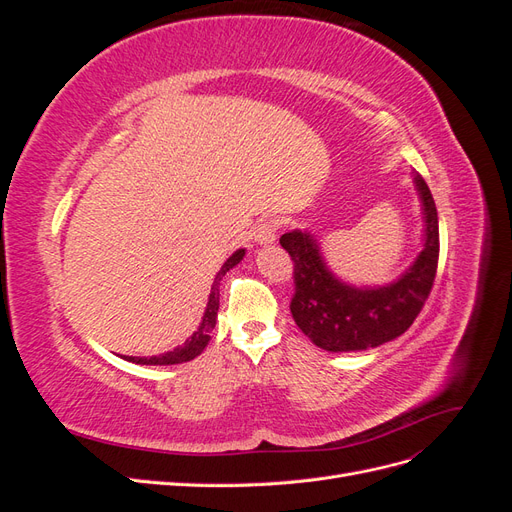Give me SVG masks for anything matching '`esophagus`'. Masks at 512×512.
I'll list each match as a JSON object with an SVG mask.
<instances>
[{
    "instance_id": "obj_1",
    "label": "esophagus",
    "mask_w": 512,
    "mask_h": 512,
    "mask_svg": "<svg viewBox=\"0 0 512 512\" xmlns=\"http://www.w3.org/2000/svg\"><path fill=\"white\" fill-rule=\"evenodd\" d=\"M275 237H277V222L275 220H262L254 230V241H258L260 245L273 243Z\"/></svg>"
}]
</instances>
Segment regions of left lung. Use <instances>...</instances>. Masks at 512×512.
Returning a JSON list of instances; mask_svg holds the SVG:
<instances>
[{
	"label": "left lung",
	"mask_w": 512,
	"mask_h": 512,
	"mask_svg": "<svg viewBox=\"0 0 512 512\" xmlns=\"http://www.w3.org/2000/svg\"><path fill=\"white\" fill-rule=\"evenodd\" d=\"M425 215L421 254L399 280L378 288H356L339 282L324 265L318 241L309 232L292 230L280 243L294 262V294L290 312L297 327L329 352L376 348L399 337L421 314L433 288L440 256L438 211L427 183L414 175Z\"/></svg>",
	"instance_id": "obj_1"
}]
</instances>
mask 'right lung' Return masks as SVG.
Wrapping results in <instances>:
<instances>
[{
    "label": "right lung",
    "mask_w": 512,
    "mask_h": 512,
    "mask_svg": "<svg viewBox=\"0 0 512 512\" xmlns=\"http://www.w3.org/2000/svg\"><path fill=\"white\" fill-rule=\"evenodd\" d=\"M243 256H245V250H237L224 262L222 269L218 271V275H215L203 322H200L198 331H194V335L188 339V342H185L179 348H175V350L164 352L160 356H149V359H147V356H126V361H132L136 365H177V363H188V361L196 359V356L203 352L205 346L209 344L211 331L215 329V318H218V309H220V282H222V277L226 275V271H230L232 267L239 265Z\"/></svg>",
    "instance_id": "right-lung-1"
}]
</instances>
